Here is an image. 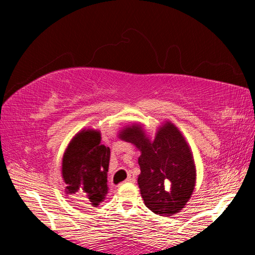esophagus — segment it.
<instances>
[{
	"label": "esophagus",
	"mask_w": 255,
	"mask_h": 255,
	"mask_svg": "<svg viewBox=\"0 0 255 255\" xmlns=\"http://www.w3.org/2000/svg\"><path fill=\"white\" fill-rule=\"evenodd\" d=\"M126 181H127V182H135L136 178H135V175H133L132 172H130V173L128 174V178H127Z\"/></svg>",
	"instance_id": "esophagus-1"
}]
</instances>
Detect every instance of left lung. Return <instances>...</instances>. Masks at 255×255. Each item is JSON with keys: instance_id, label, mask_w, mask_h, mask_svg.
Masks as SVG:
<instances>
[{"instance_id": "left-lung-1", "label": "left lung", "mask_w": 255, "mask_h": 255, "mask_svg": "<svg viewBox=\"0 0 255 255\" xmlns=\"http://www.w3.org/2000/svg\"><path fill=\"white\" fill-rule=\"evenodd\" d=\"M118 136L140 150L137 182L145 206L164 217L182 210L196 185L195 161L182 132L166 122L154 140L139 124L125 127Z\"/></svg>"}]
</instances>
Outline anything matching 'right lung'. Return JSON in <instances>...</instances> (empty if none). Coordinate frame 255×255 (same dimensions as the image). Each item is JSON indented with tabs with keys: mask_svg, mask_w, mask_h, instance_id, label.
<instances>
[{
	"mask_svg": "<svg viewBox=\"0 0 255 255\" xmlns=\"http://www.w3.org/2000/svg\"><path fill=\"white\" fill-rule=\"evenodd\" d=\"M109 161L110 148L101 144L100 131L83 129L77 132L62 161L66 195L77 197V204L82 207H98L108 193Z\"/></svg>",
	"mask_w": 255,
	"mask_h": 255,
	"instance_id": "obj_1",
	"label": "right lung"
}]
</instances>
